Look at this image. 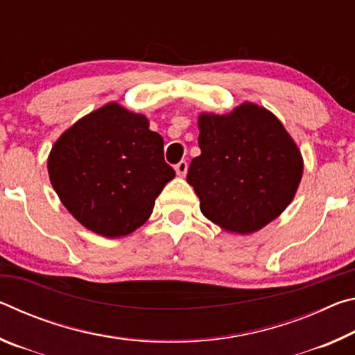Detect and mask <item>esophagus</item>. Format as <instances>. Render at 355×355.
I'll return each mask as SVG.
<instances>
[{
  "mask_svg": "<svg viewBox=\"0 0 355 355\" xmlns=\"http://www.w3.org/2000/svg\"><path fill=\"white\" fill-rule=\"evenodd\" d=\"M175 172L178 177H184L186 172H188V163H186V161H180V163L175 166Z\"/></svg>",
  "mask_w": 355,
  "mask_h": 355,
  "instance_id": "obj_1",
  "label": "esophagus"
}]
</instances>
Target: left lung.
Instances as JSON below:
<instances>
[{"instance_id": "left-lung-1", "label": "left lung", "mask_w": 355, "mask_h": 355, "mask_svg": "<svg viewBox=\"0 0 355 355\" xmlns=\"http://www.w3.org/2000/svg\"><path fill=\"white\" fill-rule=\"evenodd\" d=\"M200 155L188 183L200 211L222 230L249 235L285 211L304 173V159L284 123L244 101L232 112H200Z\"/></svg>"}]
</instances>
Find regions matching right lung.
I'll list each match as a JSON object with an SVG mask.
<instances>
[{
	"label": "right lung",
	"mask_w": 355,
	"mask_h": 355,
	"mask_svg": "<svg viewBox=\"0 0 355 355\" xmlns=\"http://www.w3.org/2000/svg\"><path fill=\"white\" fill-rule=\"evenodd\" d=\"M164 141L144 114L111 101L71 125L48 155L59 200L83 227L105 238L133 233L175 177Z\"/></svg>",
	"instance_id": "1"
}]
</instances>
